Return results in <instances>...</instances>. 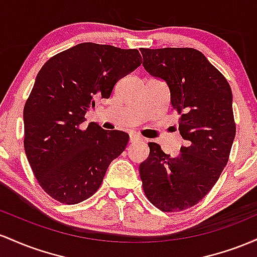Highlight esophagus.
<instances>
[{"instance_id": "34e87169", "label": "esophagus", "mask_w": 257, "mask_h": 257, "mask_svg": "<svg viewBox=\"0 0 257 257\" xmlns=\"http://www.w3.org/2000/svg\"><path fill=\"white\" fill-rule=\"evenodd\" d=\"M138 141H141V137L138 136L137 134H131V135H130V142L135 143V142H138Z\"/></svg>"}]
</instances>
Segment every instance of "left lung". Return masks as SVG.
Segmentation results:
<instances>
[{
  "instance_id": "1",
  "label": "left lung",
  "mask_w": 257,
  "mask_h": 257,
  "mask_svg": "<svg viewBox=\"0 0 257 257\" xmlns=\"http://www.w3.org/2000/svg\"><path fill=\"white\" fill-rule=\"evenodd\" d=\"M143 66L165 80L186 141L176 158L149 142L140 165L146 197L164 212L183 211L211 191L229 159L235 136L232 90L226 77L194 48H141Z\"/></svg>"
}]
</instances>
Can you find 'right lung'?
<instances>
[{
	"label": "right lung",
	"instance_id": "right-lung-1",
	"mask_svg": "<svg viewBox=\"0 0 257 257\" xmlns=\"http://www.w3.org/2000/svg\"><path fill=\"white\" fill-rule=\"evenodd\" d=\"M137 50L85 42L50 58L24 105V148L41 188L74 205L98 191L109 164L125 151L126 132L105 131L85 114L96 98L141 65Z\"/></svg>",
	"mask_w": 257,
	"mask_h": 257
}]
</instances>
